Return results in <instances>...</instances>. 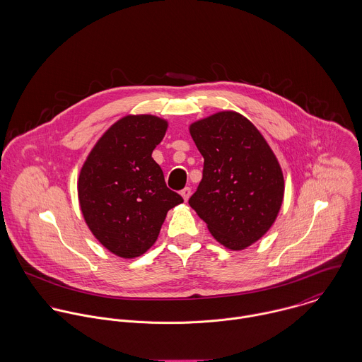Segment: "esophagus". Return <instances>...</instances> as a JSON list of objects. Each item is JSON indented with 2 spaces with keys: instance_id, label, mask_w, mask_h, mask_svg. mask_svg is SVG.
<instances>
[{
  "instance_id": "34e87169",
  "label": "esophagus",
  "mask_w": 362,
  "mask_h": 362,
  "mask_svg": "<svg viewBox=\"0 0 362 362\" xmlns=\"http://www.w3.org/2000/svg\"><path fill=\"white\" fill-rule=\"evenodd\" d=\"M181 197H182V198H184V201L187 202V201L189 199V197H191V188H188V187H187V188H184V189L181 191Z\"/></svg>"
}]
</instances>
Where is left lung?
<instances>
[{
	"instance_id": "1",
	"label": "left lung",
	"mask_w": 362,
	"mask_h": 362,
	"mask_svg": "<svg viewBox=\"0 0 362 362\" xmlns=\"http://www.w3.org/2000/svg\"><path fill=\"white\" fill-rule=\"evenodd\" d=\"M204 177L189 205L223 247L241 251L273 226L284 197L281 167L243 114L220 111L189 125Z\"/></svg>"
}]
</instances>
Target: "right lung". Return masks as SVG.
I'll list each match as a JSON object with an SVG mask.
<instances>
[{"label": "right lung", "instance_id": "1", "mask_svg": "<svg viewBox=\"0 0 362 362\" xmlns=\"http://www.w3.org/2000/svg\"><path fill=\"white\" fill-rule=\"evenodd\" d=\"M168 122L151 114L114 122L86 157L78 178L83 218L96 240L124 259L145 254L167 211L184 199L167 188L152 157Z\"/></svg>", "mask_w": 362, "mask_h": 362}]
</instances>
